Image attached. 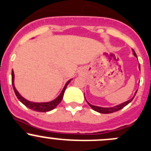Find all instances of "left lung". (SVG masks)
Wrapping results in <instances>:
<instances>
[{"mask_svg":"<svg viewBox=\"0 0 151 151\" xmlns=\"http://www.w3.org/2000/svg\"><path fill=\"white\" fill-rule=\"evenodd\" d=\"M133 53H134L135 56H136V57H137V56H136V53H135L134 50H133ZM139 68H140V65H139ZM136 92H137V91H136V93H135V95H136ZM134 97H133V98H131L130 100H129V101H126V102L123 103V104H121L120 105L115 106V107H110V108L100 107V106H97L91 105V104H90L89 103H88V102L87 103H88V105L90 106V107H91L92 109H94L95 111H96V112H100V113H103V114H109V113H112V112H117V111L120 110V109H122V108H124V106H126L128 104H129L131 101H133V99L134 98Z\"/></svg>","mask_w":151,"mask_h":151,"instance_id":"1","label":"left lung"}]
</instances>
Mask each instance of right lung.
Masks as SVG:
<instances>
[{
	"label": "right lung",
	"mask_w": 151,
	"mask_h": 151,
	"mask_svg": "<svg viewBox=\"0 0 151 151\" xmlns=\"http://www.w3.org/2000/svg\"><path fill=\"white\" fill-rule=\"evenodd\" d=\"M71 80H68L67 83H66L65 86L63 88V91H62L61 94L59 95L57 98H56L55 100H53V101H50V102H47V103H33V102H30V101H27L26 99L23 98L22 95L18 92V91L16 90V88H15V86H14V72L13 70L12 71V87H13L14 91H15V94L16 95V97L18 98V99L27 106L29 109H32V110L36 111V112H48V111L52 110L54 108H56L58 104L61 102L62 99L63 98V95H64L65 90L66 87H67L68 84L70 83Z\"/></svg>",
	"instance_id": "1"
}]
</instances>
